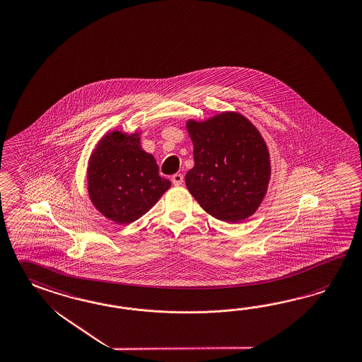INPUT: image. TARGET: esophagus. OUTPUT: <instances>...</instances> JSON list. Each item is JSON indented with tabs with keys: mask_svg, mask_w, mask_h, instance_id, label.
<instances>
[{
	"mask_svg": "<svg viewBox=\"0 0 362 362\" xmlns=\"http://www.w3.org/2000/svg\"><path fill=\"white\" fill-rule=\"evenodd\" d=\"M172 182H173V185L180 186L184 184V175H181V173H176V175H173L172 176Z\"/></svg>",
	"mask_w": 362,
	"mask_h": 362,
	"instance_id": "34e87169",
	"label": "esophagus"
}]
</instances>
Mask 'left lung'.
I'll return each instance as SVG.
<instances>
[{
  "mask_svg": "<svg viewBox=\"0 0 362 362\" xmlns=\"http://www.w3.org/2000/svg\"><path fill=\"white\" fill-rule=\"evenodd\" d=\"M194 167L186 187L204 211L236 223L256 213L272 175L268 146L240 112H222L206 121L187 119Z\"/></svg>",
  "mask_w": 362,
  "mask_h": 362,
  "instance_id": "obj_1",
  "label": "left lung"
}]
</instances>
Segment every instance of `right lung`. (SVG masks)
<instances>
[{"instance_id":"right-lung-1","label":"right lung","mask_w":362,"mask_h":362,"mask_svg":"<svg viewBox=\"0 0 362 362\" xmlns=\"http://www.w3.org/2000/svg\"><path fill=\"white\" fill-rule=\"evenodd\" d=\"M140 139V131L112 130L95 144L88 161L89 198L117 224L139 219L172 185L158 176L156 160L141 148Z\"/></svg>"}]
</instances>
